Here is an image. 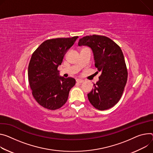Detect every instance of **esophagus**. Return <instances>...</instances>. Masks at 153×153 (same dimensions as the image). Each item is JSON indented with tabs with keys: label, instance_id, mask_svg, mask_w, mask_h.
<instances>
[{
	"label": "esophagus",
	"instance_id": "esophagus-1",
	"mask_svg": "<svg viewBox=\"0 0 153 153\" xmlns=\"http://www.w3.org/2000/svg\"><path fill=\"white\" fill-rule=\"evenodd\" d=\"M76 82H78V83H82V82H84V79H77L76 80Z\"/></svg>",
	"mask_w": 153,
	"mask_h": 153
}]
</instances>
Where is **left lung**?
Segmentation results:
<instances>
[{"mask_svg":"<svg viewBox=\"0 0 153 153\" xmlns=\"http://www.w3.org/2000/svg\"><path fill=\"white\" fill-rule=\"evenodd\" d=\"M78 45L91 48L94 65L101 72L88 98L96 109L114 107L120 100L128 80V71L120 47L110 38L93 35L79 39Z\"/></svg>","mask_w":153,"mask_h":153,"instance_id":"obj_1","label":"left lung"}]
</instances>
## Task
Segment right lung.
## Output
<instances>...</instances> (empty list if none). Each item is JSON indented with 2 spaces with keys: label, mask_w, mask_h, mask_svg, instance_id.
Returning a JSON list of instances; mask_svg holds the SVG:
<instances>
[{
  "label": "right lung",
  "mask_w": 153,
  "mask_h": 153,
  "mask_svg": "<svg viewBox=\"0 0 153 153\" xmlns=\"http://www.w3.org/2000/svg\"><path fill=\"white\" fill-rule=\"evenodd\" d=\"M78 37L46 40L32 53L28 68L29 82L33 98L44 108L53 110L62 107L76 84L73 77L59 76L58 66Z\"/></svg>",
  "instance_id": "right-lung-1"
}]
</instances>
